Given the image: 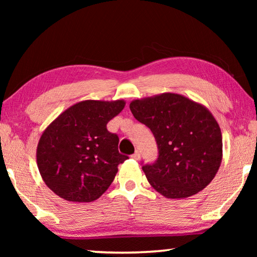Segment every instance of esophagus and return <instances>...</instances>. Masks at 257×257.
<instances>
[{
  "label": "esophagus",
  "instance_id": "1",
  "mask_svg": "<svg viewBox=\"0 0 257 257\" xmlns=\"http://www.w3.org/2000/svg\"><path fill=\"white\" fill-rule=\"evenodd\" d=\"M132 158L134 160H139V159H141V154H139V152L137 151V152H135V153L132 155Z\"/></svg>",
  "mask_w": 257,
  "mask_h": 257
}]
</instances>
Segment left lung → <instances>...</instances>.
<instances>
[{
	"label": "left lung",
	"mask_w": 257,
	"mask_h": 257,
	"mask_svg": "<svg viewBox=\"0 0 257 257\" xmlns=\"http://www.w3.org/2000/svg\"><path fill=\"white\" fill-rule=\"evenodd\" d=\"M129 107L159 147L156 162L143 167L150 185L172 199L205 188L222 162V135L208 108L176 93L134 99Z\"/></svg>",
	"instance_id": "1"
}]
</instances>
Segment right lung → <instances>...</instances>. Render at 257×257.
Here are the masks:
<instances>
[{"label": "right lung", "mask_w": 257, "mask_h": 257, "mask_svg": "<svg viewBox=\"0 0 257 257\" xmlns=\"http://www.w3.org/2000/svg\"><path fill=\"white\" fill-rule=\"evenodd\" d=\"M125 102L87 99L73 104L47 125L36 151L45 185L69 202L88 203L105 193L128 156L119 153V137L106 124Z\"/></svg>", "instance_id": "1"}]
</instances>
